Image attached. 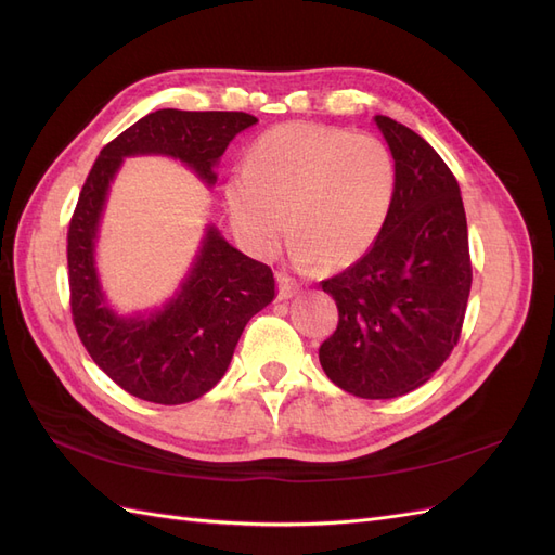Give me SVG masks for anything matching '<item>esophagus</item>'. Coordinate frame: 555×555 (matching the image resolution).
<instances>
[{"label":"esophagus","instance_id":"34e87169","mask_svg":"<svg viewBox=\"0 0 555 555\" xmlns=\"http://www.w3.org/2000/svg\"><path fill=\"white\" fill-rule=\"evenodd\" d=\"M298 292H300V284H298L294 278L284 275V273L278 275V296H280L282 300H289V298L296 296Z\"/></svg>","mask_w":555,"mask_h":555}]
</instances>
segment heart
Instances as JSON below:
<instances>
[{"label":"heart","mask_w":555,"mask_h":555,"mask_svg":"<svg viewBox=\"0 0 555 555\" xmlns=\"http://www.w3.org/2000/svg\"><path fill=\"white\" fill-rule=\"evenodd\" d=\"M393 194V157L379 139L287 122L249 145L224 198L233 231L251 255H273L287 215L294 261L340 271L377 243Z\"/></svg>","instance_id":"b5f03b06"}]
</instances>
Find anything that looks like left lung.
Segmentation results:
<instances>
[{
	"label": "left lung",
	"mask_w": 555,
	"mask_h": 555,
	"mask_svg": "<svg viewBox=\"0 0 555 555\" xmlns=\"http://www.w3.org/2000/svg\"><path fill=\"white\" fill-rule=\"evenodd\" d=\"M396 194L377 243L319 287L338 306V328L319 347L343 391L386 400L426 384L461 338L473 266L459 182L435 150L386 115Z\"/></svg>",
	"instance_id": "left-lung-1"
}]
</instances>
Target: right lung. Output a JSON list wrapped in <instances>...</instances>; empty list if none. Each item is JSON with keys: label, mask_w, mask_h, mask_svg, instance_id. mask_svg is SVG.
Segmentation results:
<instances>
[{"label": "right lung", "mask_w": 555, "mask_h": 555, "mask_svg": "<svg viewBox=\"0 0 555 555\" xmlns=\"http://www.w3.org/2000/svg\"><path fill=\"white\" fill-rule=\"evenodd\" d=\"M255 122V115L236 111L147 113L99 153L82 184L66 236L74 324L92 361L141 400L182 405L208 393L224 377L245 324L275 298V278L206 224L169 300L145 312L115 310L96 268L111 184L127 157H169L212 188L227 145Z\"/></svg>", "instance_id": "obj_1"}]
</instances>
